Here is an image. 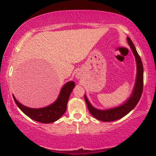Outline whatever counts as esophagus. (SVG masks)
<instances>
[{
	"label": "esophagus",
	"mask_w": 156,
	"mask_h": 156,
	"mask_svg": "<svg viewBox=\"0 0 156 156\" xmlns=\"http://www.w3.org/2000/svg\"><path fill=\"white\" fill-rule=\"evenodd\" d=\"M80 73H77V74H76V76H77V78L80 77Z\"/></svg>",
	"instance_id": "obj_1"
}]
</instances>
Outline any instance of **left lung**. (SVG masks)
Returning a JSON list of instances; mask_svg holds the SVG:
<instances>
[{
  "mask_svg": "<svg viewBox=\"0 0 156 156\" xmlns=\"http://www.w3.org/2000/svg\"><path fill=\"white\" fill-rule=\"evenodd\" d=\"M127 40L134 55H135L136 62H137V76H136L135 87H134L131 97L125 104L119 106V107L107 110L96 109L91 105L87 100L86 96L84 95V99L89 112L94 118L99 121L108 122V121H116L119 119L123 118L135 107L136 104L139 101L140 97H141L143 88H144V67H143L142 61L130 37H128Z\"/></svg>",
  "mask_w": 156,
  "mask_h": 156,
  "instance_id": "1",
  "label": "left lung"
}]
</instances>
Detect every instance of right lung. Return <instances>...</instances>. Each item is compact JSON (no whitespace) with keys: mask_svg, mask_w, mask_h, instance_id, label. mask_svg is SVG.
Segmentation results:
<instances>
[{"mask_svg":"<svg viewBox=\"0 0 156 156\" xmlns=\"http://www.w3.org/2000/svg\"><path fill=\"white\" fill-rule=\"evenodd\" d=\"M75 87L74 82H69L64 85L56 101L47 107L32 108L22 105L13 97L14 101L19 108L30 118L40 123H50L56 121L65 114L67 101L72 89Z\"/></svg>","mask_w":156,"mask_h":156,"instance_id":"right-lung-1","label":"right lung"}]
</instances>
